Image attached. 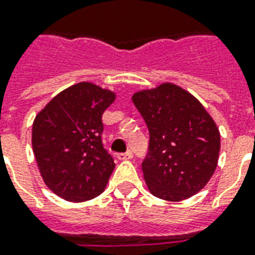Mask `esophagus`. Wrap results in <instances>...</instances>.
Segmentation results:
<instances>
[{"label":"esophagus","mask_w":255,"mask_h":255,"mask_svg":"<svg viewBox=\"0 0 255 255\" xmlns=\"http://www.w3.org/2000/svg\"><path fill=\"white\" fill-rule=\"evenodd\" d=\"M133 156L132 151H126V152H120L118 155V158L120 161H124V159H131Z\"/></svg>","instance_id":"esophagus-1"}]
</instances>
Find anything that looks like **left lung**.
Returning a JSON list of instances; mask_svg holds the SVG:
<instances>
[{"mask_svg":"<svg viewBox=\"0 0 255 255\" xmlns=\"http://www.w3.org/2000/svg\"><path fill=\"white\" fill-rule=\"evenodd\" d=\"M150 132L142 170L148 189L169 201L189 199L203 189L219 159L220 133L197 100L173 84L132 96Z\"/></svg>","mask_w":255,"mask_h":255,"instance_id":"1","label":"left lung"}]
</instances>
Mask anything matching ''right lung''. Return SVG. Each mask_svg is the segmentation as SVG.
<instances>
[{
    "mask_svg": "<svg viewBox=\"0 0 255 255\" xmlns=\"http://www.w3.org/2000/svg\"><path fill=\"white\" fill-rule=\"evenodd\" d=\"M115 93L89 82L63 90L47 104L32 127L39 170L55 195L73 203L94 199L115 169L104 147L103 113Z\"/></svg>",
    "mask_w": 255,
    "mask_h": 255,
    "instance_id": "right-lung-1",
    "label": "right lung"
}]
</instances>
